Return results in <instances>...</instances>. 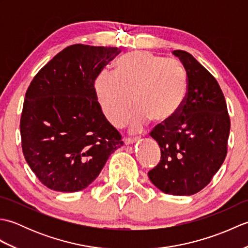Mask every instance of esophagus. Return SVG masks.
Listing matches in <instances>:
<instances>
[{"mask_svg":"<svg viewBox=\"0 0 248 248\" xmlns=\"http://www.w3.org/2000/svg\"><path fill=\"white\" fill-rule=\"evenodd\" d=\"M139 140H140V138H138V136H136V138H125L124 140V141L125 145H130V144L135 143V141H138Z\"/></svg>","mask_w":248,"mask_h":248,"instance_id":"1","label":"esophagus"}]
</instances>
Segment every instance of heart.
<instances>
[{"label": "heart", "mask_w": 248, "mask_h": 248, "mask_svg": "<svg viewBox=\"0 0 248 248\" xmlns=\"http://www.w3.org/2000/svg\"><path fill=\"white\" fill-rule=\"evenodd\" d=\"M93 91L104 117L115 127L129 123L134 103L139 108L134 127H143L148 120L167 124L186 103L188 77L176 60L148 51H132L117 61L115 73H99Z\"/></svg>", "instance_id": "b5f03b06"}]
</instances>
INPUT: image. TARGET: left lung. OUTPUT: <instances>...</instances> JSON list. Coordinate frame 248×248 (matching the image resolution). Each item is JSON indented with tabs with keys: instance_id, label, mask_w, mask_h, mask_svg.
Instances as JSON below:
<instances>
[{
	"instance_id": "1",
	"label": "left lung",
	"mask_w": 248,
	"mask_h": 248,
	"mask_svg": "<svg viewBox=\"0 0 248 248\" xmlns=\"http://www.w3.org/2000/svg\"><path fill=\"white\" fill-rule=\"evenodd\" d=\"M188 77V93L180 114L150 132L161 149V160L148 171L162 192L178 196L207 186L227 155L230 118L217 81L194 57L175 50Z\"/></svg>"
}]
</instances>
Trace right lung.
Segmentation results:
<instances>
[{"instance_id": "1", "label": "right lung", "mask_w": 248, "mask_h": 248, "mask_svg": "<svg viewBox=\"0 0 248 248\" xmlns=\"http://www.w3.org/2000/svg\"><path fill=\"white\" fill-rule=\"evenodd\" d=\"M118 48L72 45L34 77L20 119L26 162L53 191L78 192L96 179L123 146L94 96V80Z\"/></svg>"}]
</instances>
